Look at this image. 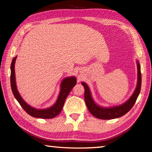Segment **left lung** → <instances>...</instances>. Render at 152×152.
<instances>
[{
  "mask_svg": "<svg viewBox=\"0 0 152 152\" xmlns=\"http://www.w3.org/2000/svg\"><path fill=\"white\" fill-rule=\"evenodd\" d=\"M137 82L136 88L133 92V94L130 96L127 101L123 102V104L113 107H102L96 104L92 96V94L88 86L85 82H81L84 88V99L86 107L88 108L90 113L94 117L100 119H113L116 118L122 117L129 112L130 109L134 105L137 97L140 94L141 86V67L139 61L137 60Z\"/></svg>",
  "mask_w": 152,
  "mask_h": 152,
  "instance_id": "1",
  "label": "left lung"
}]
</instances>
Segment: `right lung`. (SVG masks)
<instances>
[{
    "mask_svg": "<svg viewBox=\"0 0 152 152\" xmlns=\"http://www.w3.org/2000/svg\"><path fill=\"white\" fill-rule=\"evenodd\" d=\"M17 56L13 58L11 65V86L12 92L17 101L19 102L25 111L31 116L40 119H52L59 115V113L62 110L64 102L70 93L71 90L76 84V78L75 76H69L64 78L60 84V91L58 96L56 102L52 106L46 108V109H38L30 106L25 102L20 96L17 90L16 84V78H15V64L16 61Z\"/></svg>",
    "mask_w": 152,
    "mask_h": 152,
    "instance_id": "obj_1",
    "label": "right lung"
}]
</instances>
